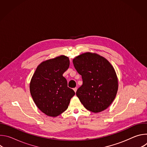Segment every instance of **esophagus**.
Returning <instances> with one entry per match:
<instances>
[{
	"instance_id": "esophagus-1",
	"label": "esophagus",
	"mask_w": 147,
	"mask_h": 147,
	"mask_svg": "<svg viewBox=\"0 0 147 147\" xmlns=\"http://www.w3.org/2000/svg\"><path fill=\"white\" fill-rule=\"evenodd\" d=\"M73 90L74 91V92H76V91H77V88L76 87V88H73Z\"/></svg>"
}]
</instances>
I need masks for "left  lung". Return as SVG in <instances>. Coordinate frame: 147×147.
<instances>
[{
    "mask_svg": "<svg viewBox=\"0 0 147 147\" xmlns=\"http://www.w3.org/2000/svg\"><path fill=\"white\" fill-rule=\"evenodd\" d=\"M73 63L82 77V85L76 95L83 106L94 113L105 110L115 99L118 89L113 66L105 58L89 52L74 58Z\"/></svg>",
    "mask_w": 147,
    "mask_h": 147,
    "instance_id": "1",
    "label": "left lung"
}]
</instances>
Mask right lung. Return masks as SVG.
Wrapping results in <instances>:
<instances>
[{"instance_id": "right-lung-1", "label": "right lung", "mask_w": 147, "mask_h": 147, "mask_svg": "<svg viewBox=\"0 0 147 147\" xmlns=\"http://www.w3.org/2000/svg\"><path fill=\"white\" fill-rule=\"evenodd\" d=\"M70 60L60 56L43 61L37 67L30 82V93L37 107L48 116L56 117L68 108L75 95L63 76Z\"/></svg>"}]
</instances>
